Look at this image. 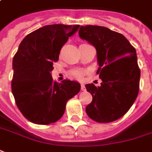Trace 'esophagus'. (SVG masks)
<instances>
[{"label":"esophagus","instance_id":"obj_1","mask_svg":"<svg viewBox=\"0 0 152 152\" xmlns=\"http://www.w3.org/2000/svg\"><path fill=\"white\" fill-rule=\"evenodd\" d=\"M85 89H86V88H85V85H84L83 83H81V90H82V91H85Z\"/></svg>","mask_w":152,"mask_h":152}]
</instances>
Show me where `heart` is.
I'll return each instance as SVG.
<instances>
[{
	"label": "heart",
	"mask_w": 152,
	"mask_h": 152,
	"mask_svg": "<svg viewBox=\"0 0 152 152\" xmlns=\"http://www.w3.org/2000/svg\"><path fill=\"white\" fill-rule=\"evenodd\" d=\"M83 72L81 71V70H78V69H76V70H73L71 73H70V76L72 78H76L78 80H81L83 77Z\"/></svg>",
	"instance_id": "heart-1"
}]
</instances>
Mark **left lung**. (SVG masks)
Returning <instances> with one entry per match:
<instances>
[{"mask_svg":"<svg viewBox=\"0 0 152 152\" xmlns=\"http://www.w3.org/2000/svg\"><path fill=\"white\" fill-rule=\"evenodd\" d=\"M78 34L97 51L96 74L102 80L98 87L94 83L85 85L93 97L86 113L99 123L116 121L130 110L139 93L136 51L125 36L104 26H82Z\"/></svg>","mask_w":152,"mask_h":152,"instance_id":"left-lung-1","label":"left lung"}]
</instances>
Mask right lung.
Listing matches in <instances>:
<instances>
[{
    "label": "right lung",
    "instance_id": "obj_1",
    "mask_svg": "<svg viewBox=\"0 0 152 152\" xmlns=\"http://www.w3.org/2000/svg\"><path fill=\"white\" fill-rule=\"evenodd\" d=\"M79 25L53 24L25 37L12 61V90L21 114L37 125H49L64 115L67 101L80 91V83L53 80V63Z\"/></svg>",
    "mask_w": 152,
    "mask_h": 152
}]
</instances>
